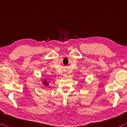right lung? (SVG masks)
Masks as SVG:
<instances>
[{
  "label": "right lung",
  "mask_w": 127,
  "mask_h": 127,
  "mask_svg": "<svg viewBox=\"0 0 127 127\" xmlns=\"http://www.w3.org/2000/svg\"><path fill=\"white\" fill-rule=\"evenodd\" d=\"M42 82H43V84L44 85H45V86H48L49 82L46 80V79H43V81H42Z\"/></svg>",
  "instance_id": "add662e5"
}]
</instances>
